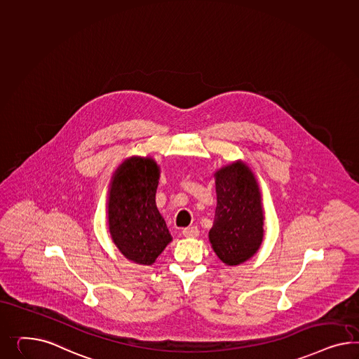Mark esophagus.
<instances>
[{
  "label": "esophagus",
  "instance_id": "1",
  "mask_svg": "<svg viewBox=\"0 0 359 359\" xmlns=\"http://www.w3.org/2000/svg\"><path fill=\"white\" fill-rule=\"evenodd\" d=\"M198 229L196 227V226H192V227H187L183 230V235H184L185 238H196V236H198Z\"/></svg>",
  "mask_w": 359,
  "mask_h": 359
}]
</instances>
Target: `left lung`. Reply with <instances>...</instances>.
I'll return each instance as SVG.
<instances>
[{
	"label": "left lung",
	"instance_id": "left-lung-1",
	"mask_svg": "<svg viewBox=\"0 0 359 359\" xmlns=\"http://www.w3.org/2000/svg\"><path fill=\"white\" fill-rule=\"evenodd\" d=\"M217 208L209 231L212 248L226 265H239L259 251L264 238L262 192L242 161L215 172Z\"/></svg>",
	"mask_w": 359,
	"mask_h": 359
}]
</instances>
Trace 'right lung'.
<instances>
[{"mask_svg":"<svg viewBox=\"0 0 359 359\" xmlns=\"http://www.w3.org/2000/svg\"><path fill=\"white\" fill-rule=\"evenodd\" d=\"M161 170L151 158L132 156L117 167L108 191V229L128 260L151 265L172 241L155 205Z\"/></svg>","mask_w":359,"mask_h":359,"instance_id":"right-lung-1","label":"right lung"}]
</instances>
